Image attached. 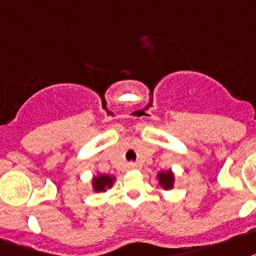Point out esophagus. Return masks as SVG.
<instances>
[{
    "mask_svg": "<svg viewBox=\"0 0 256 256\" xmlns=\"http://www.w3.org/2000/svg\"><path fill=\"white\" fill-rule=\"evenodd\" d=\"M128 167L130 168V170H135V168L138 167V166H136V164H135V163H128Z\"/></svg>",
    "mask_w": 256,
    "mask_h": 256,
    "instance_id": "1",
    "label": "esophagus"
}]
</instances>
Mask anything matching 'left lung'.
Here are the masks:
<instances>
[{"instance_id":"8db88e82","label":"left lung","mask_w":256,"mask_h":256,"mask_svg":"<svg viewBox=\"0 0 256 256\" xmlns=\"http://www.w3.org/2000/svg\"><path fill=\"white\" fill-rule=\"evenodd\" d=\"M158 180H159V186L163 189L168 190V189L174 188V182H175V176L171 170L168 171H162L158 174Z\"/></svg>"}]
</instances>
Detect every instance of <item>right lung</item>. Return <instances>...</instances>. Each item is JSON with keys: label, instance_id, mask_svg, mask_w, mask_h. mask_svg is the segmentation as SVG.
<instances>
[{"label": "right lung", "instance_id": "right-lung-1", "mask_svg": "<svg viewBox=\"0 0 256 256\" xmlns=\"http://www.w3.org/2000/svg\"><path fill=\"white\" fill-rule=\"evenodd\" d=\"M114 182H116V178H114V176L100 174L98 176H94L92 180L93 190H94V192H105L106 189L113 186Z\"/></svg>", "mask_w": 256, "mask_h": 256}]
</instances>
